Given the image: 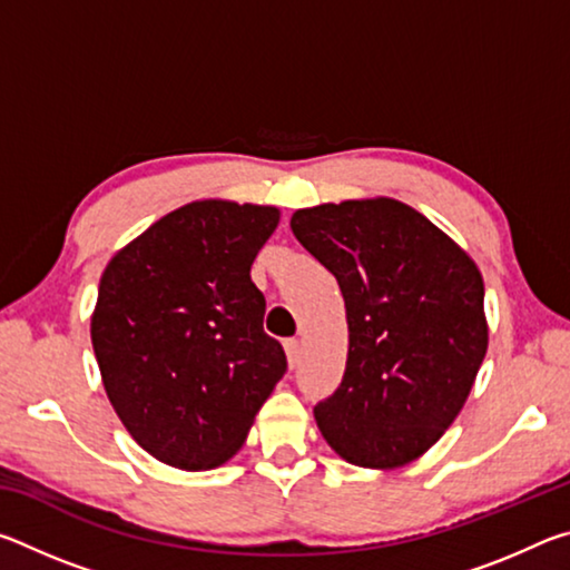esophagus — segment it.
<instances>
[{"label": "esophagus", "mask_w": 570, "mask_h": 570, "mask_svg": "<svg viewBox=\"0 0 570 570\" xmlns=\"http://www.w3.org/2000/svg\"><path fill=\"white\" fill-rule=\"evenodd\" d=\"M284 350H286L288 366H296L298 364V354H302V346H298L296 340H286L284 342Z\"/></svg>", "instance_id": "esophagus-1"}]
</instances>
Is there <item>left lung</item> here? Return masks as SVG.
<instances>
[{"label": "left lung", "mask_w": 570, "mask_h": 570, "mask_svg": "<svg viewBox=\"0 0 570 570\" xmlns=\"http://www.w3.org/2000/svg\"><path fill=\"white\" fill-rule=\"evenodd\" d=\"M292 230L340 282L350 354L316 402L324 440L362 468H400L442 438L488 350L485 286L472 258L392 198L296 210Z\"/></svg>", "instance_id": "left-lung-1"}]
</instances>
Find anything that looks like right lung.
<instances>
[{
	"instance_id": "right-lung-1",
	"label": "right lung",
	"mask_w": 570,
	"mask_h": 570,
	"mask_svg": "<svg viewBox=\"0 0 570 570\" xmlns=\"http://www.w3.org/2000/svg\"><path fill=\"white\" fill-rule=\"evenodd\" d=\"M274 206L196 200L112 256L92 314V350L115 412L142 450L180 470L216 468L244 445L284 377L264 332L250 264Z\"/></svg>"
}]
</instances>
